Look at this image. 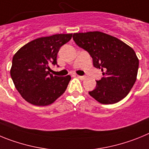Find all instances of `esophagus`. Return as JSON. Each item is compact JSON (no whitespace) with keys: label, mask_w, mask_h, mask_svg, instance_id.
<instances>
[{"label":"esophagus","mask_w":149,"mask_h":149,"mask_svg":"<svg viewBox=\"0 0 149 149\" xmlns=\"http://www.w3.org/2000/svg\"><path fill=\"white\" fill-rule=\"evenodd\" d=\"M77 77H78L79 79H81V80H85V79H86V77H85V76H80V75H77Z\"/></svg>","instance_id":"esophagus-1"}]
</instances>
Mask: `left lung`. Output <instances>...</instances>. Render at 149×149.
<instances>
[{
  "label": "left lung",
  "mask_w": 149,
  "mask_h": 149,
  "mask_svg": "<svg viewBox=\"0 0 149 149\" xmlns=\"http://www.w3.org/2000/svg\"><path fill=\"white\" fill-rule=\"evenodd\" d=\"M73 39L89 52L93 65L101 69L104 75L89 94L103 104L117 103L125 98L136 82L139 68L134 49L120 39L100 31L76 33Z\"/></svg>",
  "instance_id": "1"
}]
</instances>
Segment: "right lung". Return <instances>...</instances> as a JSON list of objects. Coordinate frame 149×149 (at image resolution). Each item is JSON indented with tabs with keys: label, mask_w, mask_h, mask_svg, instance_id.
<instances>
[{
	"label": "right lung",
	"mask_w": 149,
	"mask_h": 149,
	"mask_svg": "<svg viewBox=\"0 0 149 149\" xmlns=\"http://www.w3.org/2000/svg\"><path fill=\"white\" fill-rule=\"evenodd\" d=\"M72 37V33H62L38 38L24 45L13 56L10 75L27 102L47 106L65 93L71 76H54L48 70L51 64H56L60 47Z\"/></svg>",
	"instance_id": "add662e5"
}]
</instances>
